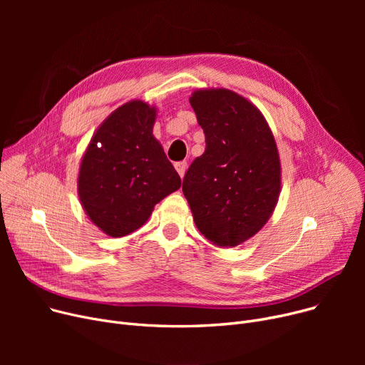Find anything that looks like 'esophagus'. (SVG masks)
Here are the masks:
<instances>
[{
  "label": "esophagus",
  "mask_w": 365,
  "mask_h": 365,
  "mask_svg": "<svg viewBox=\"0 0 365 365\" xmlns=\"http://www.w3.org/2000/svg\"><path fill=\"white\" fill-rule=\"evenodd\" d=\"M175 167H176V171L179 173V176L183 179L185 173H186V168H187V164H186V161H182V163H176V164H175Z\"/></svg>",
  "instance_id": "1"
}]
</instances>
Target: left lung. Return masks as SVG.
Segmentation results:
<instances>
[{
	"label": "left lung",
	"mask_w": 365,
	"mask_h": 365,
	"mask_svg": "<svg viewBox=\"0 0 365 365\" xmlns=\"http://www.w3.org/2000/svg\"><path fill=\"white\" fill-rule=\"evenodd\" d=\"M205 150L187 168L183 194L198 231L217 247H235L269 220L281 190V163L262 112L227 88L189 98Z\"/></svg>",
	"instance_id": "8db88e82"
}]
</instances>
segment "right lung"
<instances>
[{
  "instance_id": "add662e5",
  "label": "right lung",
  "mask_w": 365,
  "mask_h": 365,
  "mask_svg": "<svg viewBox=\"0 0 365 365\" xmlns=\"http://www.w3.org/2000/svg\"><path fill=\"white\" fill-rule=\"evenodd\" d=\"M155 118V106L124 103L96 130L83 155L78 197L88 219L109 237L136 231L182 185L152 134Z\"/></svg>"
}]
</instances>
